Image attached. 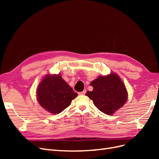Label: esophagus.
I'll list each match as a JSON object with an SVG mask.
<instances>
[{
	"instance_id": "obj_1",
	"label": "esophagus",
	"mask_w": 159,
	"mask_h": 159,
	"mask_svg": "<svg viewBox=\"0 0 159 159\" xmlns=\"http://www.w3.org/2000/svg\"><path fill=\"white\" fill-rule=\"evenodd\" d=\"M85 93H86V90L85 89V90H84L83 91H81V92H80L79 94H80V95H85Z\"/></svg>"
}]
</instances>
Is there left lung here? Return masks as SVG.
Segmentation results:
<instances>
[{"label":"left lung","mask_w":159,"mask_h":159,"mask_svg":"<svg viewBox=\"0 0 159 159\" xmlns=\"http://www.w3.org/2000/svg\"><path fill=\"white\" fill-rule=\"evenodd\" d=\"M92 91L85 95L93 101L95 106L106 115H113L126 103L128 93L124 83L115 73L99 76L91 81Z\"/></svg>","instance_id":"1"}]
</instances>
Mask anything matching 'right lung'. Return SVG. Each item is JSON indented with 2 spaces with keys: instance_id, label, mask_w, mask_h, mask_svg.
Here are the masks:
<instances>
[{
  "instance_id": "right-lung-1",
  "label": "right lung",
  "mask_w": 159,
  "mask_h": 159,
  "mask_svg": "<svg viewBox=\"0 0 159 159\" xmlns=\"http://www.w3.org/2000/svg\"><path fill=\"white\" fill-rule=\"evenodd\" d=\"M78 93L61 78L60 74H47L36 89L38 103L47 111L58 114L68 107Z\"/></svg>"
}]
</instances>
